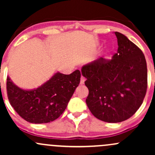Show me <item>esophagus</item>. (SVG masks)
I'll list each match as a JSON object with an SVG mask.
<instances>
[{
  "mask_svg": "<svg viewBox=\"0 0 155 155\" xmlns=\"http://www.w3.org/2000/svg\"><path fill=\"white\" fill-rule=\"evenodd\" d=\"M84 81H85V79L83 77V76H81V80H80V84H84Z\"/></svg>",
  "mask_w": 155,
  "mask_h": 155,
  "instance_id": "obj_1",
  "label": "esophagus"
}]
</instances>
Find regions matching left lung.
<instances>
[{
  "instance_id": "1",
  "label": "left lung",
  "mask_w": 155,
  "mask_h": 155,
  "mask_svg": "<svg viewBox=\"0 0 155 155\" xmlns=\"http://www.w3.org/2000/svg\"><path fill=\"white\" fill-rule=\"evenodd\" d=\"M118 49L111 60L103 58L81 68L89 90L86 103L92 114L117 123L132 117L143 103L147 67L143 52L125 35L115 32Z\"/></svg>"
}]
</instances>
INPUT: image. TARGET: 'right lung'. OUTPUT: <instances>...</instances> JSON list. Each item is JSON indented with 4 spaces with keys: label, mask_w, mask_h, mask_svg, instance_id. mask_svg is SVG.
Here are the masks:
<instances>
[{
    "label": "right lung",
    "mask_w": 155,
    "mask_h": 155,
    "mask_svg": "<svg viewBox=\"0 0 155 155\" xmlns=\"http://www.w3.org/2000/svg\"><path fill=\"white\" fill-rule=\"evenodd\" d=\"M80 78L79 70L68 75L57 72L38 87L24 90L17 86L8 76L6 89L8 101L19 116L31 123L52 122L65 111L79 86Z\"/></svg>",
    "instance_id": "right-lung-1"
}]
</instances>
